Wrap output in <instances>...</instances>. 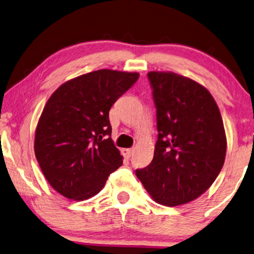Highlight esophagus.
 I'll return each mask as SVG.
<instances>
[{"instance_id":"1","label":"esophagus","mask_w":254,"mask_h":254,"mask_svg":"<svg viewBox=\"0 0 254 254\" xmlns=\"http://www.w3.org/2000/svg\"><path fill=\"white\" fill-rule=\"evenodd\" d=\"M132 153H134V149H132V148L123 149V154H124L125 157H126V159H129V157L132 155Z\"/></svg>"}]
</instances>
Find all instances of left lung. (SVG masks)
I'll list each match as a JSON object with an SVG mask.
<instances>
[{
	"mask_svg": "<svg viewBox=\"0 0 254 254\" xmlns=\"http://www.w3.org/2000/svg\"><path fill=\"white\" fill-rule=\"evenodd\" d=\"M147 75L159 136L151 164L136 176L157 203L184 205L208 190L221 172L227 146L223 119L200 83L165 70Z\"/></svg>",
	"mask_w": 254,
	"mask_h": 254,
	"instance_id": "left-lung-1",
	"label": "left lung"
}]
</instances>
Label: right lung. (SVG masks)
<instances>
[{
    "mask_svg": "<svg viewBox=\"0 0 254 254\" xmlns=\"http://www.w3.org/2000/svg\"><path fill=\"white\" fill-rule=\"evenodd\" d=\"M137 72L98 69L66 81L46 102L35 132V155L54 189L82 201L102 190L123 164L111 138L109 110Z\"/></svg>",
    "mask_w": 254,
    "mask_h": 254,
    "instance_id": "obj_1",
    "label": "right lung"
}]
</instances>
